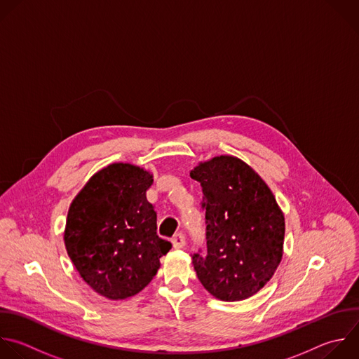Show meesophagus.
<instances>
[{
  "instance_id": "esophagus-1",
  "label": "esophagus",
  "mask_w": 359,
  "mask_h": 359,
  "mask_svg": "<svg viewBox=\"0 0 359 359\" xmlns=\"http://www.w3.org/2000/svg\"><path fill=\"white\" fill-rule=\"evenodd\" d=\"M172 244H173V248L175 250H183L186 247V238L182 232L176 233L173 238H172Z\"/></svg>"
}]
</instances>
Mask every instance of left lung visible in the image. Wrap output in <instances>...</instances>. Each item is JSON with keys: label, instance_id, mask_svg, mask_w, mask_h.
<instances>
[{"label": "left lung", "instance_id": "left-lung-1", "mask_svg": "<svg viewBox=\"0 0 359 359\" xmlns=\"http://www.w3.org/2000/svg\"><path fill=\"white\" fill-rule=\"evenodd\" d=\"M190 177L203 189L207 224V255H193L197 278L218 300H245L282 261L283 211L264 179L235 156L200 162Z\"/></svg>", "mask_w": 359, "mask_h": 359}]
</instances>
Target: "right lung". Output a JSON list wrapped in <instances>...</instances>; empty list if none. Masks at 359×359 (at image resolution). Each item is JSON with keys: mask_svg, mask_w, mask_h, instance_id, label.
I'll use <instances>...</instances> for the list:
<instances>
[{"mask_svg": "<svg viewBox=\"0 0 359 359\" xmlns=\"http://www.w3.org/2000/svg\"><path fill=\"white\" fill-rule=\"evenodd\" d=\"M154 175L131 163H111L90 177L69 207L65 245L83 280L109 300L145 289L172 244L156 233L147 200Z\"/></svg>", "mask_w": 359, "mask_h": 359, "instance_id": "obj_1", "label": "right lung"}]
</instances>
